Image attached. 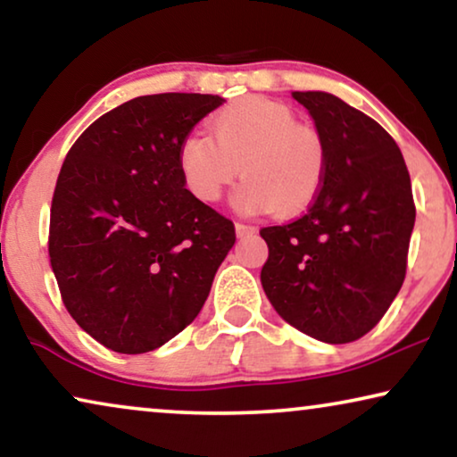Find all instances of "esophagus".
I'll return each mask as SVG.
<instances>
[{
    "instance_id": "34e87169",
    "label": "esophagus",
    "mask_w": 457,
    "mask_h": 457,
    "mask_svg": "<svg viewBox=\"0 0 457 457\" xmlns=\"http://www.w3.org/2000/svg\"><path fill=\"white\" fill-rule=\"evenodd\" d=\"M235 230H237V237H247V235L258 233V227H253V224H245V222H237Z\"/></svg>"
}]
</instances>
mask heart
<instances>
[{
  "instance_id": "b5f03b06",
  "label": "heart",
  "mask_w": 457,
  "mask_h": 457,
  "mask_svg": "<svg viewBox=\"0 0 457 457\" xmlns=\"http://www.w3.org/2000/svg\"><path fill=\"white\" fill-rule=\"evenodd\" d=\"M210 135L191 130L179 143L177 166L193 197L214 204L237 174L233 204L241 214H297L314 202L327 177V147L291 108L272 99L241 97L218 110Z\"/></svg>"
}]
</instances>
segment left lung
<instances>
[{
    "label": "left lung",
    "mask_w": 457,
    "mask_h": 457,
    "mask_svg": "<svg viewBox=\"0 0 457 457\" xmlns=\"http://www.w3.org/2000/svg\"><path fill=\"white\" fill-rule=\"evenodd\" d=\"M327 147V177L295 220L264 227L262 287L291 327L352 343L377 327L402 289L416 220L410 172L377 120L322 91H293Z\"/></svg>",
    "instance_id": "8db88e82"
}]
</instances>
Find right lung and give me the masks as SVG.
<instances>
[{"mask_svg":"<svg viewBox=\"0 0 457 457\" xmlns=\"http://www.w3.org/2000/svg\"><path fill=\"white\" fill-rule=\"evenodd\" d=\"M220 96L160 93L124 102L74 141L49 216L62 302L93 339L145 353L195 320L235 224L185 189L180 139Z\"/></svg>","mask_w":457,"mask_h":457,"instance_id":"add662e5","label":"right lung"}]
</instances>
